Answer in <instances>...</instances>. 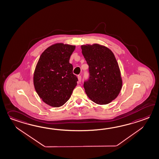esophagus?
Returning a JSON list of instances; mask_svg holds the SVG:
<instances>
[{
    "label": "esophagus",
    "instance_id": "obj_1",
    "mask_svg": "<svg viewBox=\"0 0 159 159\" xmlns=\"http://www.w3.org/2000/svg\"><path fill=\"white\" fill-rule=\"evenodd\" d=\"M78 81L80 82L81 80V76L80 75H78Z\"/></svg>",
    "mask_w": 159,
    "mask_h": 159
}]
</instances>
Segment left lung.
Wrapping results in <instances>:
<instances>
[{
  "mask_svg": "<svg viewBox=\"0 0 159 159\" xmlns=\"http://www.w3.org/2000/svg\"><path fill=\"white\" fill-rule=\"evenodd\" d=\"M89 66V78L84 83L88 98L98 104H107L119 95L122 88L119 64L113 52L99 44L81 46Z\"/></svg>",
  "mask_w": 159,
  "mask_h": 159,
  "instance_id": "obj_1",
  "label": "left lung"
}]
</instances>
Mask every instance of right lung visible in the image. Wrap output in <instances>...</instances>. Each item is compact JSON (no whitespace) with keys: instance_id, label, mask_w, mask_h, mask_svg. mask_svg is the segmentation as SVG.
Returning <instances> with one entry per match:
<instances>
[{"instance_id":"right-lung-1","label":"right lung","mask_w":159,"mask_h":159,"mask_svg":"<svg viewBox=\"0 0 159 159\" xmlns=\"http://www.w3.org/2000/svg\"><path fill=\"white\" fill-rule=\"evenodd\" d=\"M75 46L56 43L44 51L34 74V85L47 104L59 107L70 99L77 85L70 58Z\"/></svg>"}]
</instances>
